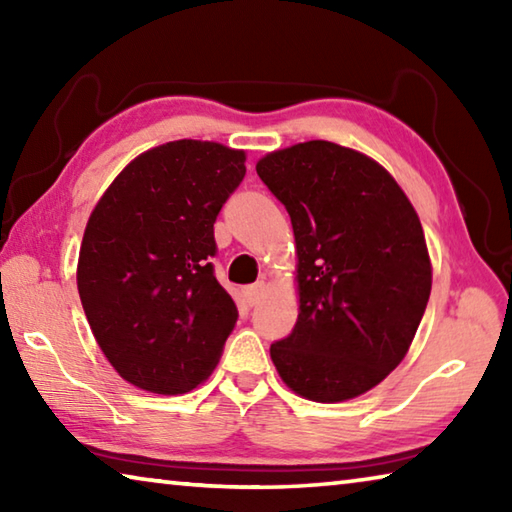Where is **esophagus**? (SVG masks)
<instances>
[{"label": "esophagus", "mask_w": 512, "mask_h": 512, "mask_svg": "<svg viewBox=\"0 0 512 512\" xmlns=\"http://www.w3.org/2000/svg\"><path fill=\"white\" fill-rule=\"evenodd\" d=\"M266 293V282H257V284H253V287L250 289H246V300H248V305L250 307H255L259 300H262V296Z\"/></svg>", "instance_id": "34e87169"}]
</instances>
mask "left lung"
I'll list each match as a JSON object with an SVG mask.
<instances>
[{
    "instance_id": "8db88e82",
    "label": "left lung",
    "mask_w": 512,
    "mask_h": 512,
    "mask_svg": "<svg viewBox=\"0 0 512 512\" xmlns=\"http://www.w3.org/2000/svg\"><path fill=\"white\" fill-rule=\"evenodd\" d=\"M257 173L291 216L298 320L271 345L277 375L311 402H345L409 352L431 293L418 212L379 162L311 140L266 153Z\"/></svg>"
}]
</instances>
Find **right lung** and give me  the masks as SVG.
I'll use <instances>...</instances> for the list:
<instances>
[{"instance_id": "obj_1", "label": "right lung", "mask_w": 512, "mask_h": 512, "mask_svg": "<svg viewBox=\"0 0 512 512\" xmlns=\"http://www.w3.org/2000/svg\"><path fill=\"white\" fill-rule=\"evenodd\" d=\"M246 151L176 140L119 171L85 225L76 284L101 352L142 391H194L239 311L216 282L214 221L246 176Z\"/></svg>"}]
</instances>
